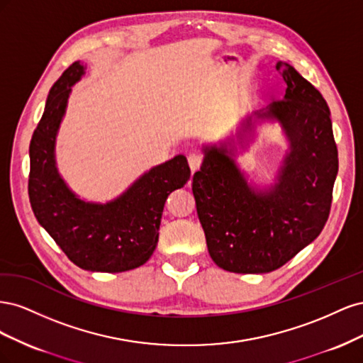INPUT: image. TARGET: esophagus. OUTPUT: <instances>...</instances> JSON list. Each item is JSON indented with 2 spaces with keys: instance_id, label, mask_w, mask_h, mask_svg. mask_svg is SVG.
<instances>
[{
  "instance_id": "obj_1",
  "label": "esophagus",
  "mask_w": 363,
  "mask_h": 363,
  "mask_svg": "<svg viewBox=\"0 0 363 363\" xmlns=\"http://www.w3.org/2000/svg\"><path fill=\"white\" fill-rule=\"evenodd\" d=\"M188 160H189L191 169H192V171H196V169H199V168L201 167V163H203V160H204V156L201 155V152L195 151V152H191Z\"/></svg>"
}]
</instances>
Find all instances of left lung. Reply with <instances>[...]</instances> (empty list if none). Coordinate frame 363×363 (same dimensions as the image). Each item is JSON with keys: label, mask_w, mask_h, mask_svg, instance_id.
I'll return each instance as SVG.
<instances>
[{"label": "left lung", "mask_w": 363, "mask_h": 363, "mask_svg": "<svg viewBox=\"0 0 363 363\" xmlns=\"http://www.w3.org/2000/svg\"><path fill=\"white\" fill-rule=\"evenodd\" d=\"M286 83L284 100L272 101L260 119H277L291 152L268 191H255L232 159V148L208 147L192 192L208 255L238 274L276 271L323 232L337 174L330 111L316 87L286 62L277 63Z\"/></svg>", "instance_id": "left-lung-1"}]
</instances>
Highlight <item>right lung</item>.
<instances>
[{"instance_id": "1", "label": "right lung", "mask_w": 363, "mask_h": 363, "mask_svg": "<svg viewBox=\"0 0 363 363\" xmlns=\"http://www.w3.org/2000/svg\"><path fill=\"white\" fill-rule=\"evenodd\" d=\"M84 68L74 62L54 83L30 140L28 196L39 224L77 267L98 272L135 269L151 257L168 195L191 177L183 155L152 168L107 204L77 199L57 174L54 142L71 86Z\"/></svg>"}]
</instances>
